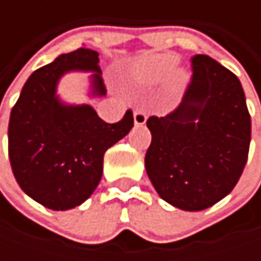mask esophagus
Here are the masks:
<instances>
[{
    "label": "esophagus",
    "mask_w": 261,
    "mask_h": 261,
    "mask_svg": "<svg viewBox=\"0 0 261 261\" xmlns=\"http://www.w3.org/2000/svg\"><path fill=\"white\" fill-rule=\"evenodd\" d=\"M133 119H134V124H136L137 127H140V125H145V122H146V115H145V112H142V110H136V112L133 113Z\"/></svg>",
    "instance_id": "34e87169"
}]
</instances>
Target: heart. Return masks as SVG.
Masks as SVG:
<instances>
[{
  "mask_svg": "<svg viewBox=\"0 0 261 261\" xmlns=\"http://www.w3.org/2000/svg\"><path fill=\"white\" fill-rule=\"evenodd\" d=\"M178 57L174 54L148 53L134 59L127 71V80L137 87H154L166 78V89L171 95H178L189 83V72L175 68Z\"/></svg>",
  "mask_w": 261,
  "mask_h": 261,
  "instance_id": "b5f03b06",
  "label": "heart"
}]
</instances>
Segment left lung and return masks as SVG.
Instances as JSON below:
<instances>
[{
    "label": "left lung",
    "instance_id": "left-lung-1",
    "mask_svg": "<svg viewBox=\"0 0 261 261\" xmlns=\"http://www.w3.org/2000/svg\"><path fill=\"white\" fill-rule=\"evenodd\" d=\"M182 102L165 118L151 116L145 169L171 205L199 212L225 198L248 160L251 116L242 84L208 56L192 59Z\"/></svg>",
    "mask_w": 261,
    "mask_h": 261
}]
</instances>
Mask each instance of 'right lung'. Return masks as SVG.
Wrapping results in <instances>:
<instances>
[{"instance_id": "1", "label": "right lung", "mask_w": 261, "mask_h": 261, "mask_svg": "<svg viewBox=\"0 0 261 261\" xmlns=\"http://www.w3.org/2000/svg\"><path fill=\"white\" fill-rule=\"evenodd\" d=\"M98 53L87 48L59 56L34 71L10 113L9 159L19 187L51 210L81 205L102 177L106 151L133 128V113L104 122L89 104L65 102L59 83L69 72H89V96H106Z\"/></svg>"}]
</instances>
